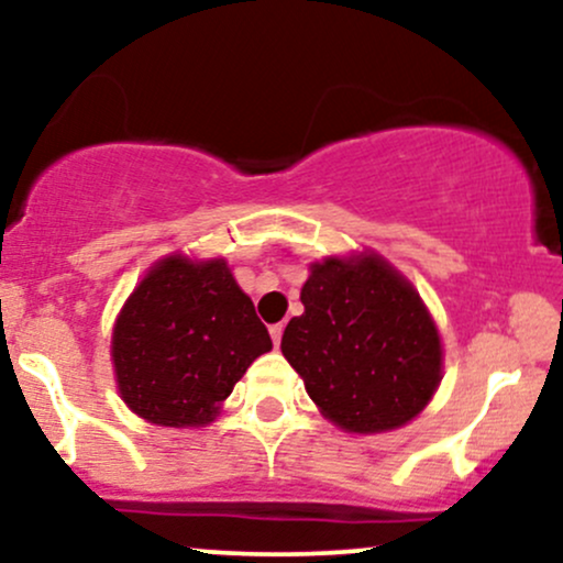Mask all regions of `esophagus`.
<instances>
[{
    "label": "esophagus",
    "mask_w": 563,
    "mask_h": 563,
    "mask_svg": "<svg viewBox=\"0 0 563 563\" xmlns=\"http://www.w3.org/2000/svg\"><path fill=\"white\" fill-rule=\"evenodd\" d=\"M269 335H273V344L280 346V339H283V322H277V325H269Z\"/></svg>",
    "instance_id": "esophagus-1"
}]
</instances>
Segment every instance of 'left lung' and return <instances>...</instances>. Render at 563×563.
Instances as JSON below:
<instances>
[{"instance_id":"obj_1","label":"left lung","mask_w":563,"mask_h":563,"mask_svg":"<svg viewBox=\"0 0 563 563\" xmlns=\"http://www.w3.org/2000/svg\"><path fill=\"white\" fill-rule=\"evenodd\" d=\"M280 349L322 416L354 434L405 426L442 380V341L418 290L378 254L309 267Z\"/></svg>"}]
</instances>
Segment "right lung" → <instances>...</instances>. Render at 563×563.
I'll return each instance as SVG.
<instances>
[{
    "instance_id": "right-lung-1",
    "label": "right lung",
    "mask_w": 563,
    "mask_h": 563,
    "mask_svg": "<svg viewBox=\"0 0 563 563\" xmlns=\"http://www.w3.org/2000/svg\"><path fill=\"white\" fill-rule=\"evenodd\" d=\"M273 349L254 301L224 260H161L113 325L111 357L121 399L156 426L217 418L256 357Z\"/></svg>"
}]
</instances>
